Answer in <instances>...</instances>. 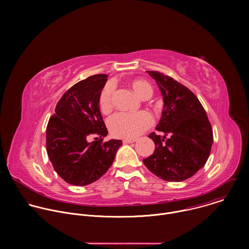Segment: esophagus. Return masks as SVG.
<instances>
[{
	"label": "esophagus",
	"mask_w": 249,
	"mask_h": 249,
	"mask_svg": "<svg viewBox=\"0 0 249 249\" xmlns=\"http://www.w3.org/2000/svg\"><path fill=\"white\" fill-rule=\"evenodd\" d=\"M134 142H136V140H134V139H124L123 140L124 144H131V143H134Z\"/></svg>",
	"instance_id": "obj_1"
}]
</instances>
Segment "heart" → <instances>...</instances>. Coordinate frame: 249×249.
<instances>
[{"label":"heart","instance_id":"1","mask_svg":"<svg viewBox=\"0 0 249 249\" xmlns=\"http://www.w3.org/2000/svg\"><path fill=\"white\" fill-rule=\"evenodd\" d=\"M130 87L134 92L142 99H148L153 94L152 86L144 80L136 79L130 82ZM112 87L106 86L98 99L99 109L102 113H109L112 109ZM152 116L146 112L138 113H116L108 120V128L114 137L124 139H134L143 133L152 125Z\"/></svg>","mask_w":249,"mask_h":249}]
</instances>
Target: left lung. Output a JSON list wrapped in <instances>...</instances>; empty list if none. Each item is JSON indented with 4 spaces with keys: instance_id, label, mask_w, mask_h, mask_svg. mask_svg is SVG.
I'll list each match as a JSON object with an SVG mask.
<instances>
[{
    "instance_id": "left-lung-1",
    "label": "left lung",
    "mask_w": 249,
    "mask_h": 249,
    "mask_svg": "<svg viewBox=\"0 0 249 249\" xmlns=\"http://www.w3.org/2000/svg\"><path fill=\"white\" fill-rule=\"evenodd\" d=\"M156 81L163 99L160 120L151 133L155 151L143 160L150 171L166 181L180 182L201 169L211 153L213 131L207 113L196 95L183 85L156 71H147ZM166 135L170 138L164 141Z\"/></svg>"
}]
</instances>
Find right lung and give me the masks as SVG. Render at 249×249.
<instances>
[{
	"label": "right lung",
	"mask_w": 249,
	"mask_h": 249,
	"mask_svg": "<svg viewBox=\"0 0 249 249\" xmlns=\"http://www.w3.org/2000/svg\"><path fill=\"white\" fill-rule=\"evenodd\" d=\"M98 74L70 88L56 105L46 128V150L57 174L67 183L85 186L108 170L121 140L102 142L108 131L103 122L98 99L107 81ZM97 135L91 143L88 139Z\"/></svg>",
	"instance_id": "right-lung-1"
}]
</instances>
